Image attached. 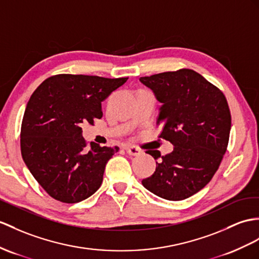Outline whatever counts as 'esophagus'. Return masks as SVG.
<instances>
[{"label":"esophagus","mask_w":259,"mask_h":259,"mask_svg":"<svg viewBox=\"0 0 259 259\" xmlns=\"http://www.w3.org/2000/svg\"><path fill=\"white\" fill-rule=\"evenodd\" d=\"M125 150H126V153L131 156H138L143 153V150L136 146H126Z\"/></svg>","instance_id":"1"}]
</instances>
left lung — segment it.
Segmentation results:
<instances>
[{
  "label": "left lung",
  "mask_w": 259,
  "mask_h": 259,
  "mask_svg": "<svg viewBox=\"0 0 259 259\" xmlns=\"http://www.w3.org/2000/svg\"><path fill=\"white\" fill-rule=\"evenodd\" d=\"M140 81L161 103L159 137L175 146L166 156L147 151L161 159L142 184L162 199L185 200L209 184L222 161L231 131L228 101L219 88L191 69L141 77Z\"/></svg>",
  "instance_id": "obj_1"
}]
</instances>
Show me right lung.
Instances as JSON below:
<instances>
[{
  "mask_svg": "<svg viewBox=\"0 0 259 259\" xmlns=\"http://www.w3.org/2000/svg\"><path fill=\"white\" fill-rule=\"evenodd\" d=\"M126 80L57 74L31 94L21 128L22 157L52 198L77 203L101 187L106 162L118 147H87L80 126L102 117L101 102Z\"/></svg>",
  "mask_w": 259,
  "mask_h": 259,
  "instance_id": "obj_1",
  "label": "right lung"
}]
</instances>
